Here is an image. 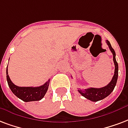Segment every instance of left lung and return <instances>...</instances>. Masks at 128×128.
Wrapping results in <instances>:
<instances>
[{
	"label": "left lung",
	"mask_w": 128,
	"mask_h": 128,
	"mask_svg": "<svg viewBox=\"0 0 128 128\" xmlns=\"http://www.w3.org/2000/svg\"><path fill=\"white\" fill-rule=\"evenodd\" d=\"M106 42L109 47L110 52H112L113 56V62L114 64V73L112 76V80L110 81L107 86L101 88H90L86 90H78V92L81 94V95L84 96L85 98L91 100L92 102H97L99 100H101L107 97L108 96L110 95L114 90V87L117 83V78H118V64L116 61L115 58V52L112 49V46L108 40H106Z\"/></svg>",
	"instance_id": "left-lung-1"
}]
</instances>
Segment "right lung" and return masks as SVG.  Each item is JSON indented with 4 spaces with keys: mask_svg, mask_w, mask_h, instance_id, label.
I'll return each mask as SVG.
<instances>
[{
    "mask_svg": "<svg viewBox=\"0 0 128 128\" xmlns=\"http://www.w3.org/2000/svg\"><path fill=\"white\" fill-rule=\"evenodd\" d=\"M6 68V80L8 87L11 89V92L21 100L24 102L30 101H38L41 100L47 92L50 80L49 79L46 83L39 87H19L16 86L11 81L8 74Z\"/></svg>",
    "mask_w": 128,
    "mask_h": 128,
    "instance_id": "add662e5",
    "label": "right lung"
}]
</instances>
